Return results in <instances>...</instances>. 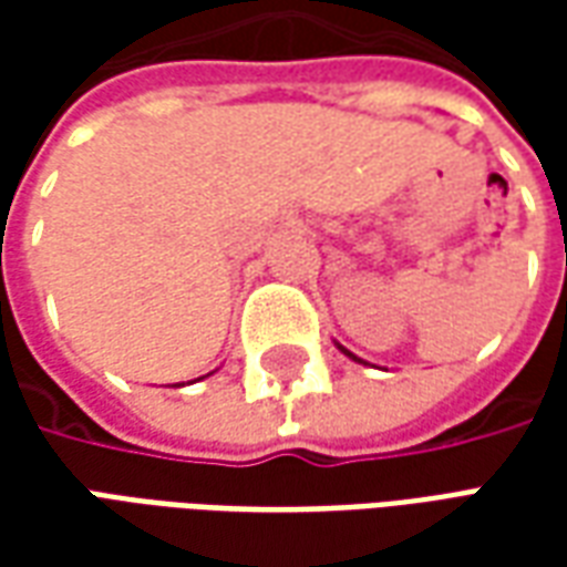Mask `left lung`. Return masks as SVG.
Returning <instances> with one entry per match:
<instances>
[{"mask_svg": "<svg viewBox=\"0 0 567 567\" xmlns=\"http://www.w3.org/2000/svg\"><path fill=\"white\" fill-rule=\"evenodd\" d=\"M340 349H343V346H340ZM343 352H346V355H349V358H352V361H358V364H368V361H361V358L352 355V352H349V349H343Z\"/></svg>", "mask_w": 567, "mask_h": 567, "instance_id": "1", "label": "left lung"}]
</instances>
